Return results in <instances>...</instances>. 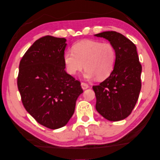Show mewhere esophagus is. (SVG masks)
<instances>
[{"mask_svg": "<svg viewBox=\"0 0 160 160\" xmlns=\"http://www.w3.org/2000/svg\"><path fill=\"white\" fill-rule=\"evenodd\" d=\"M81 86H82V88L83 89V90H85V89H87L89 87L88 83H84V82H82V83H81Z\"/></svg>", "mask_w": 160, "mask_h": 160, "instance_id": "obj_1", "label": "esophagus"}]
</instances>
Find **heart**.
I'll return each instance as SVG.
<instances>
[{"label":"heart","instance_id":"obj_1","mask_svg":"<svg viewBox=\"0 0 160 160\" xmlns=\"http://www.w3.org/2000/svg\"><path fill=\"white\" fill-rule=\"evenodd\" d=\"M72 50L63 55L66 72L74 76L85 67L86 79L98 78L104 80L110 77L116 62V51L110 43L96 40H82L73 45Z\"/></svg>","mask_w":160,"mask_h":160}]
</instances>
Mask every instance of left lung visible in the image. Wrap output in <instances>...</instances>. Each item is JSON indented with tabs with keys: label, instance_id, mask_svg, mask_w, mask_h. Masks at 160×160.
Segmentation results:
<instances>
[{
	"label": "left lung",
	"instance_id": "obj_1",
	"mask_svg": "<svg viewBox=\"0 0 160 160\" xmlns=\"http://www.w3.org/2000/svg\"><path fill=\"white\" fill-rule=\"evenodd\" d=\"M94 36L107 39L116 51L112 74L98 86H93L96 110L109 121H120L131 113L141 89L142 66L136 46L122 33L112 31Z\"/></svg>",
	"mask_w": 160,
	"mask_h": 160
}]
</instances>
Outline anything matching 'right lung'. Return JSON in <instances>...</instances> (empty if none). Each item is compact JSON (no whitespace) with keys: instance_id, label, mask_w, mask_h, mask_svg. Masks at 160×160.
<instances>
[{"instance_id":"1","label":"right lung","mask_w":160,"mask_h":160,"mask_svg":"<svg viewBox=\"0 0 160 160\" xmlns=\"http://www.w3.org/2000/svg\"><path fill=\"white\" fill-rule=\"evenodd\" d=\"M66 39L46 36L25 52L19 66L18 86L26 110L50 129L65 126L83 93L81 83L64 70Z\"/></svg>"}]
</instances>
